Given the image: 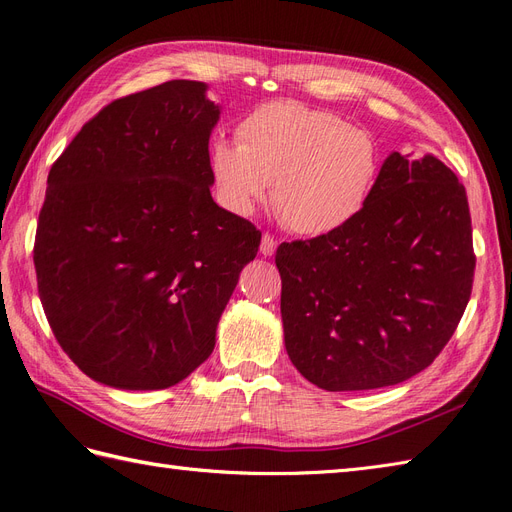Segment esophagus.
Returning a JSON list of instances; mask_svg holds the SVG:
<instances>
[{"instance_id": "1", "label": "esophagus", "mask_w": 512, "mask_h": 512, "mask_svg": "<svg viewBox=\"0 0 512 512\" xmlns=\"http://www.w3.org/2000/svg\"><path fill=\"white\" fill-rule=\"evenodd\" d=\"M275 250H277V241L269 235V232H265V235H262V241H260V254L262 256H273Z\"/></svg>"}]
</instances>
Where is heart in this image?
Returning <instances> with one entry per match:
<instances>
[{"label": "heart", "mask_w": 512, "mask_h": 512, "mask_svg": "<svg viewBox=\"0 0 512 512\" xmlns=\"http://www.w3.org/2000/svg\"><path fill=\"white\" fill-rule=\"evenodd\" d=\"M239 145L215 138L209 173L222 205L252 215L267 196L282 222L305 237L350 224L374 192L382 153L367 130L294 100L258 106L237 128Z\"/></svg>", "instance_id": "obj_1"}]
</instances>
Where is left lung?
<instances>
[{
  "label": "left lung",
  "instance_id": "1",
  "mask_svg": "<svg viewBox=\"0 0 512 512\" xmlns=\"http://www.w3.org/2000/svg\"><path fill=\"white\" fill-rule=\"evenodd\" d=\"M284 342L324 391L404 382L433 363L472 294L466 188L436 156L384 160L367 205L331 235L282 243Z\"/></svg>",
  "mask_w": 512,
  "mask_h": 512
}]
</instances>
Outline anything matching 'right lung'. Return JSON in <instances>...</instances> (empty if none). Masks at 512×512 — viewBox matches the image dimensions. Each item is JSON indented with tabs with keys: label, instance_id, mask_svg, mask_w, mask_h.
Listing matches in <instances>:
<instances>
[{
	"label": "right lung",
	"instance_id": "1",
	"mask_svg": "<svg viewBox=\"0 0 512 512\" xmlns=\"http://www.w3.org/2000/svg\"><path fill=\"white\" fill-rule=\"evenodd\" d=\"M207 85L168 81L89 119L51 166L34 265L46 320L91 380L168 389L209 359L260 230L213 203Z\"/></svg>",
	"mask_w": 512,
	"mask_h": 512
}]
</instances>
